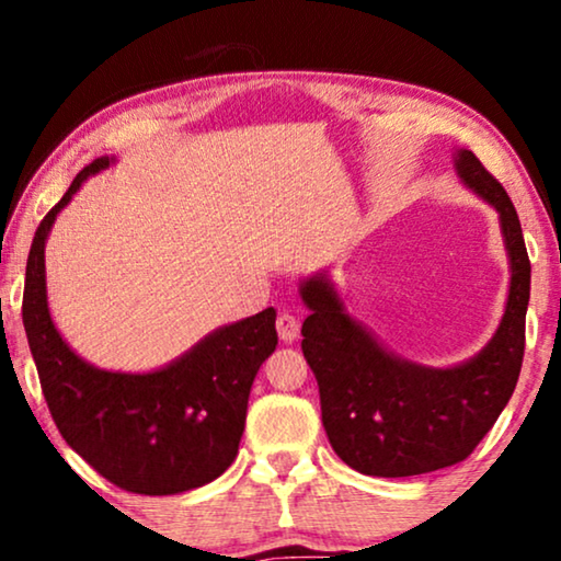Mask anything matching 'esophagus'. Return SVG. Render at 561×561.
Listing matches in <instances>:
<instances>
[{
  "instance_id": "34e87169",
  "label": "esophagus",
  "mask_w": 561,
  "mask_h": 561,
  "mask_svg": "<svg viewBox=\"0 0 561 561\" xmlns=\"http://www.w3.org/2000/svg\"><path fill=\"white\" fill-rule=\"evenodd\" d=\"M275 327H278L283 342H294L298 336V329H301V321H298V317H294L290 311H280L278 319H275Z\"/></svg>"
}]
</instances>
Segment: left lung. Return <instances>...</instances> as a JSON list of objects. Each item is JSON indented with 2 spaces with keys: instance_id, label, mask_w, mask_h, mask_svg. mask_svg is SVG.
Returning a JSON list of instances; mask_svg holds the SVG:
<instances>
[{
  "instance_id": "left-lung-1",
  "label": "left lung",
  "mask_w": 561,
  "mask_h": 561,
  "mask_svg": "<svg viewBox=\"0 0 561 561\" xmlns=\"http://www.w3.org/2000/svg\"><path fill=\"white\" fill-rule=\"evenodd\" d=\"M457 173L501 214L511 290L488 347L455 367H424L393 355L344 311L324 275L301 283L309 306L301 350L317 375L329 444L352 470L411 478L472 455L516 390L526 347L531 263L511 196L472 150H457Z\"/></svg>"
}]
</instances>
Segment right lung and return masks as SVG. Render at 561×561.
<instances>
[{
  "label": "right lung",
  "mask_w": 561,
  "mask_h": 561,
  "mask_svg": "<svg viewBox=\"0 0 561 561\" xmlns=\"http://www.w3.org/2000/svg\"><path fill=\"white\" fill-rule=\"evenodd\" d=\"M106 165L110 158H96L83 168L37 227L22 324L45 403L68 447L127 493H186L234 462L252 380L278 344L275 309L217 329L156 373H110L83 363L50 319L45 240L81 183Z\"/></svg>",
  "instance_id": "right-lung-1"
}]
</instances>
